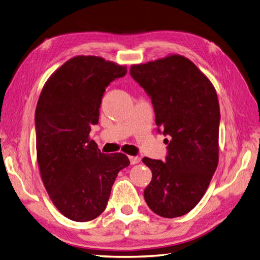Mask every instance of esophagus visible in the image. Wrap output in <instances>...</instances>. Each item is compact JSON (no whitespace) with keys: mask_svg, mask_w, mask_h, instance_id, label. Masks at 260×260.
Here are the masks:
<instances>
[{"mask_svg":"<svg viewBox=\"0 0 260 260\" xmlns=\"http://www.w3.org/2000/svg\"><path fill=\"white\" fill-rule=\"evenodd\" d=\"M128 158H129V161L132 165H136L138 162H141V157H138V156H129Z\"/></svg>","mask_w":260,"mask_h":260,"instance_id":"1","label":"esophagus"}]
</instances>
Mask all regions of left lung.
Segmentation results:
<instances>
[{
    "instance_id": "1",
    "label": "left lung",
    "mask_w": 260,
    "mask_h": 260,
    "mask_svg": "<svg viewBox=\"0 0 260 260\" xmlns=\"http://www.w3.org/2000/svg\"><path fill=\"white\" fill-rule=\"evenodd\" d=\"M129 71L151 98L156 125L171 137L165 162L143 158L152 172L145 201L162 217L182 216L202 199L218 164L216 90L190 59L177 54L133 64Z\"/></svg>"
}]
</instances>
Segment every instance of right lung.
<instances>
[{"mask_svg": "<svg viewBox=\"0 0 260 260\" xmlns=\"http://www.w3.org/2000/svg\"><path fill=\"white\" fill-rule=\"evenodd\" d=\"M127 72L126 66L96 56H76L44 84L36 113V151L45 189L62 215L76 222L105 210L112 185L129 159L105 155L90 138L105 88Z\"/></svg>", "mask_w": 260, "mask_h": 260, "instance_id": "right-lung-1", "label": "right lung"}]
</instances>
